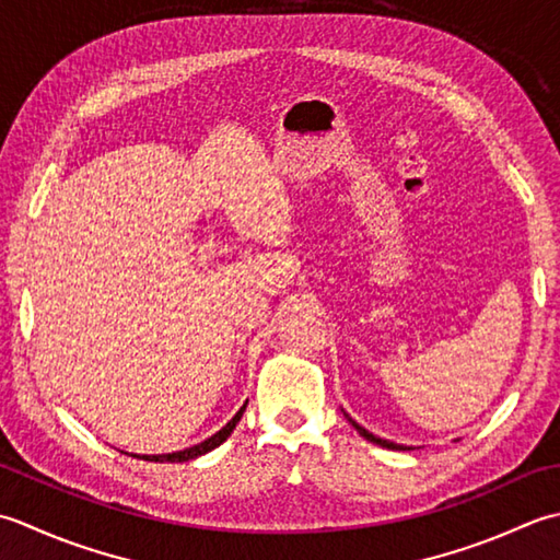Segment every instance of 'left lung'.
Instances as JSON below:
<instances>
[{
	"label": "left lung",
	"mask_w": 560,
	"mask_h": 560,
	"mask_svg": "<svg viewBox=\"0 0 560 560\" xmlns=\"http://www.w3.org/2000/svg\"><path fill=\"white\" fill-rule=\"evenodd\" d=\"M343 416L350 420V425L352 428H355L358 432H360V435L364 438V440H368V442H374V444H380V447H386V450H398V452H406V450H413V447H406V444H396V442H392V440H384V438H376V435H372V432L370 430H364L360 423H355V420H352L348 413H346V410H343Z\"/></svg>",
	"instance_id": "1"
}]
</instances>
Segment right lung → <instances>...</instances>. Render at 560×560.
Masks as SVG:
<instances>
[{"mask_svg": "<svg viewBox=\"0 0 560 560\" xmlns=\"http://www.w3.org/2000/svg\"><path fill=\"white\" fill-rule=\"evenodd\" d=\"M248 404V401H246ZM246 404L236 410V416L230 420V423H226L220 432H214L212 438H208V440H202V442H198V444H192V447H188V450H180V452H171V454H130V456H137V459H144V462H171V464H176V462H190V459H198V456H202V454H208V452H212L214 447H220V444L232 435L234 432V428H236V423L238 420H242V416H244V410H246ZM122 454H128V452H122Z\"/></svg>", "mask_w": 560, "mask_h": 560, "instance_id": "obj_1", "label": "right lung"}]
</instances>
